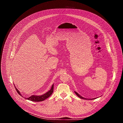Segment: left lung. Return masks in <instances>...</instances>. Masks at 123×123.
<instances>
[{"mask_svg": "<svg viewBox=\"0 0 123 123\" xmlns=\"http://www.w3.org/2000/svg\"><path fill=\"white\" fill-rule=\"evenodd\" d=\"M74 92H75V94L77 95V96H78L80 98H81V99H86H86H87L86 98H84V97H82V96H81V95H80V94H79L77 92H75V91H74ZM96 98H92V99H90V100H92V99H96Z\"/></svg>", "mask_w": 123, "mask_h": 123, "instance_id": "1", "label": "left lung"}]
</instances>
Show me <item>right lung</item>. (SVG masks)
Instances as JSON below:
<instances>
[{"instance_id":"obj_1","label":"right lung","mask_w":123,"mask_h":123,"mask_svg":"<svg viewBox=\"0 0 123 123\" xmlns=\"http://www.w3.org/2000/svg\"><path fill=\"white\" fill-rule=\"evenodd\" d=\"M54 84H52L51 89H50V90H49L48 92H47L46 93H45V94L41 95H32L31 96L29 97H24V98H25L26 99L31 101H34V102H40V101H43L44 100H45V99H46L47 98H48V97H49L52 93L54 92ZM15 86V90H16L17 93H18L20 96H22L23 97V96L21 94L20 92L17 89L16 87Z\"/></svg>"}]
</instances>
